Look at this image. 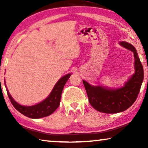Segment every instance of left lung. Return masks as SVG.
I'll return each instance as SVG.
<instances>
[{
	"label": "left lung",
	"instance_id": "left-lung-1",
	"mask_svg": "<svg viewBox=\"0 0 148 148\" xmlns=\"http://www.w3.org/2000/svg\"><path fill=\"white\" fill-rule=\"evenodd\" d=\"M119 44L133 52L134 73L123 87L109 89L102 86H93L83 80L89 102L97 111L106 114L123 112L131 107L137 99L144 79V69L135 47L127 42Z\"/></svg>",
	"mask_w": 148,
	"mask_h": 148
}]
</instances>
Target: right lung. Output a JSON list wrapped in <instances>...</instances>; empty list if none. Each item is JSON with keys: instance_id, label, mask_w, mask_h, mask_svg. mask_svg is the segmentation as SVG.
<instances>
[{"instance_id": "right-lung-1", "label": "right lung", "mask_w": 148, "mask_h": 148, "mask_svg": "<svg viewBox=\"0 0 148 148\" xmlns=\"http://www.w3.org/2000/svg\"><path fill=\"white\" fill-rule=\"evenodd\" d=\"M71 76V74H68L62 77L61 79H59L49 96L43 101L37 104H35L34 106H22L14 101L8 92V89L6 90L7 93H8L11 103L15 108L17 111H19L20 113L27 117H30V118H42V117L48 116L53 114L59 107L60 101H61L62 89H63L67 80L69 79Z\"/></svg>"}]
</instances>
